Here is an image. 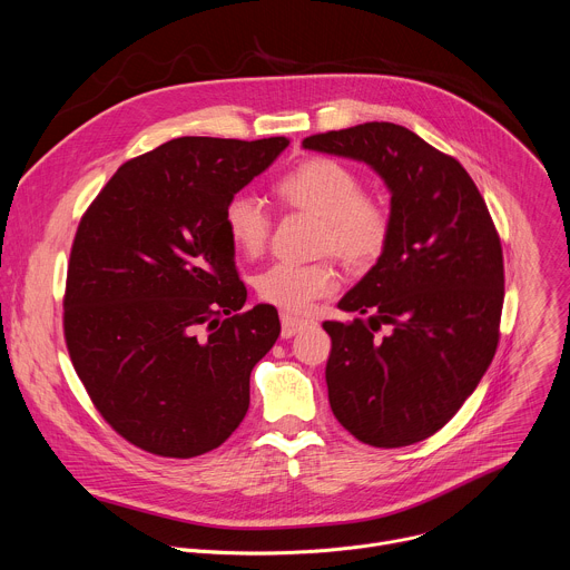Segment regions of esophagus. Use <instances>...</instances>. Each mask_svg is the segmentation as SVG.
Wrapping results in <instances>:
<instances>
[{"label":"esophagus","mask_w":570,"mask_h":570,"mask_svg":"<svg viewBox=\"0 0 570 570\" xmlns=\"http://www.w3.org/2000/svg\"><path fill=\"white\" fill-rule=\"evenodd\" d=\"M308 327H313L311 320L293 317V315H288V313L282 315V338H293L295 334H299V332H304V330H308Z\"/></svg>","instance_id":"obj_1"}]
</instances>
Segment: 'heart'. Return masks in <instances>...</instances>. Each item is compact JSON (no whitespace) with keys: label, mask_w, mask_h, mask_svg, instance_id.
I'll use <instances>...</instances> for the list:
<instances>
[{"label":"heart","mask_w":570,"mask_h":570,"mask_svg":"<svg viewBox=\"0 0 570 570\" xmlns=\"http://www.w3.org/2000/svg\"><path fill=\"white\" fill-rule=\"evenodd\" d=\"M277 198L293 209L322 218L320 253H334L352 268H370L385 253L392 220L383 203L363 194L356 171L334 157H306L275 183ZM223 225L232 246L246 257L264 253L271 236V214L250 194L238 191L223 207ZM341 284L332 262L275 264L257 279L264 302L306 313Z\"/></svg>","instance_id":"1"}]
</instances>
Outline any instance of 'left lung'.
Here are the masks:
<instances>
[{
    "mask_svg": "<svg viewBox=\"0 0 570 570\" xmlns=\"http://www.w3.org/2000/svg\"><path fill=\"white\" fill-rule=\"evenodd\" d=\"M302 146L365 161L390 191L387 248L338 302L367 322L322 324L332 411L370 446L422 442L460 411L497 354L505 277L494 220L460 161L403 126L367 121ZM381 326L385 337L375 336Z\"/></svg>",
    "mask_w": 570,
    "mask_h": 570,
    "instance_id": "left-lung-1",
    "label": "left lung"
}]
</instances>
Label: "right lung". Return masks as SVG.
Masks as SVG:
<instances>
[{"label": "right lung", "mask_w": 570, "mask_h": 570, "mask_svg": "<svg viewBox=\"0 0 570 570\" xmlns=\"http://www.w3.org/2000/svg\"><path fill=\"white\" fill-rule=\"evenodd\" d=\"M288 146L178 137L117 169L80 218L65 341L97 411L161 458L220 446L250 405V372L279 336L275 306L243 311L223 207Z\"/></svg>", "instance_id": "right-lung-1"}]
</instances>
